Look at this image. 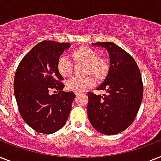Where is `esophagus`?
<instances>
[{"label":"esophagus","instance_id":"34e87169","mask_svg":"<svg viewBox=\"0 0 161 161\" xmlns=\"http://www.w3.org/2000/svg\"><path fill=\"white\" fill-rule=\"evenodd\" d=\"M76 96H78V95H79V94H80V92H76Z\"/></svg>","mask_w":161,"mask_h":161}]
</instances>
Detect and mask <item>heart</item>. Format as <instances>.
<instances>
[{"mask_svg": "<svg viewBox=\"0 0 161 161\" xmlns=\"http://www.w3.org/2000/svg\"><path fill=\"white\" fill-rule=\"evenodd\" d=\"M72 58L75 64H85V74H92L97 79H103L108 70V63L104 58H99L95 49L87 46L77 48L72 51ZM74 64L69 57L59 56L57 61V70L62 77H69L73 72ZM95 81L92 77L87 76L80 78L73 77L66 82V87L69 91L81 92L92 87Z\"/></svg>", "mask_w": 161, "mask_h": 161, "instance_id": "obj_1", "label": "heart"}]
</instances>
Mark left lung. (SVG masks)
Here are the masks:
<instances>
[{"label": "left lung", "instance_id": "8db88e82", "mask_svg": "<svg viewBox=\"0 0 161 161\" xmlns=\"http://www.w3.org/2000/svg\"><path fill=\"white\" fill-rule=\"evenodd\" d=\"M104 47L109 53L110 68L108 75L97 90L106 93L87 92V116L97 130L115 135L130 126L136 117L143 97L142 75L130 54L112 42L92 43Z\"/></svg>", "mask_w": 161, "mask_h": 161}]
</instances>
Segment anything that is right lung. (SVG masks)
I'll return each mask as SVG.
<instances>
[{"label": "right lung", "instance_id": "add662e5", "mask_svg": "<svg viewBox=\"0 0 161 161\" xmlns=\"http://www.w3.org/2000/svg\"><path fill=\"white\" fill-rule=\"evenodd\" d=\"M69 43L44 40L19 62L14 78V92L19 114L37 132L52 134L66 123L75 97L64 92L57 61ZM53 90L56 94L51 95Z\"/></svg>", "mask_w": 161, "mask_h": 161}]
</instances>
